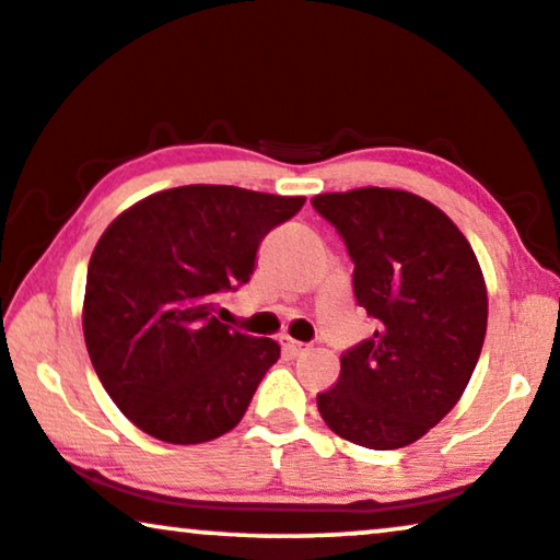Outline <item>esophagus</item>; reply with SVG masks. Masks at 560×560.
Returning <instances> with one entry per match:
<instances>
[{
	"instance_id": "1",
	"label": "esophagus",
	"mask_w": 560,
	"mask_h": 560,
	"mask_svg": "<svg viewBox=\"0 0 560 560\" xmlns=\"http://www.w3.org/2000/svg\"><path fill=\"white\" fill-rule=\"evenodd\" d=\"M279 343H281V349H284V353H289V357H300L302 351H307V343L294 341V338H289V336H281Z\"/></svg>"
}]
</instances>
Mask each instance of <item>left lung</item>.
Listing matches in <instances>:
<instances>
[{"mask_svg":"<svg viewBox=\"0 0 560 560\" xmlns=\"http://www.w3.org/2000/svg\"><path fill=\"white\" fill-rule=\"evenodd\" d=\"M313 207L341 232L353 294L377 330L341 353L317 395L330 431L370 450H400L436 427L476 370L488 294L468 240L442 209L398 188L320 194Z\"/></svg>","mask_w":560,"mask_h":560,"instance_id":"obj_1","label":"left lung"}]
</instances>
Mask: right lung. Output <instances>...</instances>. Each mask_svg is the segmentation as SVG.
I'll list each match as a JSON object with an SVG mask.
<instances>
[{"label": "right lung", "mask_w": 560, "mask_h": 560, "mask_svg": "<svg viewBox=\"0 0 560 560\" xmlns=\"http://www.w3.org/2000/svg\"><path fill=\"white\" fill-rule=\"evenodd\" d=\"M304 196L180 186L121 211L88 266L82 330L105 393L167 444L235 429L279 343L214 317L219 292L250 279L258 243Z\"/></svg>", "instance_id": "1"}]
</instances>
